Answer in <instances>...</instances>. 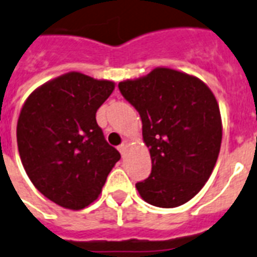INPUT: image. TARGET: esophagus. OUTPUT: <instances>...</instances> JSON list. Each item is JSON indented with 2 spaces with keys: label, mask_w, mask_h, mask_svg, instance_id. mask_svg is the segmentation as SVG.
<instances>
[{
  "label": "esophagus",
  "mask_w": 257,
  "mask_h": 257,
  "mask_svg": "<svg viewBox=\"0 0 257 257\" xmlns=\"http://www.w3.org/2000/svg\"><path fill=\"white\" fill-rule=\"evenodd\" d=\"M127 147H128V142L123 141V142H122V144H120V146H119V147H118V151H119L120 154L123 155L124 152H126Z\"/></svg>",
  "instance_id": "obj_1"
}]
</instances>
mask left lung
Here are the masks:
<instances>
[{
	"label": "left lung",
	"instance_id": "1",
	"mask_svg": "<svg viewBox=\"0 0 257 257\" xmlns=\"http://www.w3.org/2000/svg\"><path fill=\"white\" fill-rule=\"evenodd\" d=\"M137 109L150 148L151 175L137 182L146 202L177 207L202 189L217 163L222 142L219 106L200 78L156 68L118 84Z\"/></svg>",
	"mask_w": 257,
	"mask_h": 257
}]
</instances>
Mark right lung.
Returning a JSON list of instances; mask_svg holds the SVG:
<instances>
[{"instance_id":"add662e5","label":"right lung","mask_w":257,"mask_h":257,"mask_svg":"<svg viewBox=\"0 0 257 257\" xmlns=\"http://www.w3.org/2000/svg\"><path fill=\"white\" fill-rule=\"evenodd\" d=\"M114 82L69 72L34 90L17 124L23 168L35 188L65 209L90 205L120 159L97 124Z\"/></svg>"}]
</instances>
